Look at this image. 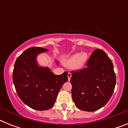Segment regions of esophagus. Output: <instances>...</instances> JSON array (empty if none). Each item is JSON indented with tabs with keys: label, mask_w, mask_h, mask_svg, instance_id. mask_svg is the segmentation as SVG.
Masks as SVG:
<instances>
[{
	"label": "esophagus",
	"mask_w": 128,
	"mask_h": 128,
	"mask_svg": "<svg viewBox=\"0 0 128 128\" xmlns=\"http://www.w3.org/2000/svg\"><path fill=\"white\" fill-rule=\"evenodd\" d=\"M67 76H68V81H70V78H71V76H72L71 73H70V72H68V74H67Z\"/></svg>",
	"instance_id": "obj_1"
}]
</instances>
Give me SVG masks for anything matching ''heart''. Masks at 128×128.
Instances as JSON below:
<instances>
[{
	"label": "heart",
	"instance_id": "obj_1",
	"mask_svg": "<svg viewBox=\"0 0 128 128\" xmlns=\"http://www.w3.org/2000/svg\"><path fill=\"white\" fill-rule=\"evenodd\" d=\"M88 60V55L86 53L75 54L72 55L68 61V63H76V66L82 67L85 65Z\"/></svg>",
	"mask_w": 128,
	"mask_h": 128
}]
</instances>
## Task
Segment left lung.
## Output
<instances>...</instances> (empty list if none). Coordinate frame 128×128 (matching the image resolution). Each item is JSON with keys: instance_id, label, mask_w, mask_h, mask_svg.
Here are the masks:
<instances>
[{"instance_id": "left-lung-1", "label": "left lung", "mask_w": 128, "mask_h": 128, "mask_svg": "<svg viewBox=\"0 0 128 128\" xmlns=\"http://www.w3.org/2000/svg\"><path fill=\"white\" fill-rule=\"evenodd\" d=\"M86 67L72 70V98L76 106L88 112L104 106L112 96L116 85L113 64L104 51L96 49Z\"/></svg>"}]
</instances>
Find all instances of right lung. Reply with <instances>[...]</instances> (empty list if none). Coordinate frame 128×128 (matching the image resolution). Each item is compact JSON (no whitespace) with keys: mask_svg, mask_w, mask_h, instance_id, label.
<instances>
[{"mask_svg":"<svg viewBox=\"0 0 128 128\" xmlns=\"http://www.w3.org/2000/svg\"><path fill=\"white\" fill-rule=\"evenodd\" d=\"M47 51L42 48H29L17 58L13 70V82L19 98L37 110L54 106L60 89L68 80L67 72L56 75L48 67L39 66L37 55Z\"/></svg>","mask_w":128,"mask_h":128,"instance_id":"obj_1","label":"right lung"}]
</instances>
